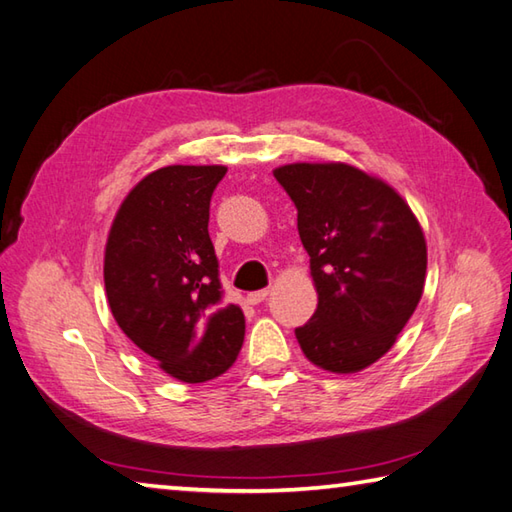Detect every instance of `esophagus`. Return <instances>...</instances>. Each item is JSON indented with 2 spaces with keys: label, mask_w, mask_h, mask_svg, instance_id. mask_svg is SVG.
<instances>
[{
  "label": "esophagus",
  "mask_w": 512,
  "mask_h": 512,
  "mask_svg": "<svg viewBox=\"0 0 512 512\" xmlns=\"http://www.w3.org/2000/svg\"><path fill=\"white\" fill-rule=\"evenodd\" d=\"M268 297V288H262V291H253V293H248V304H259V302H264Z\"/></svg>",
  "instance_id": "34e87169"
}]
</instances>
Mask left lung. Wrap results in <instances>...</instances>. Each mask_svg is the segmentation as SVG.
Masks as SVG:
<instances>
[{"mask_svg": "<svg viewBox=\"0 0 512 512\" xmlns=\"http://www.w3.org/2000/svg\"><path fill=\"white\" fill-rule=\"evenodd\" d=\"M297 208L318 309L295 329L304 356L353 374L392 349L423 295V230L394 188L345 163L273 172Z\"/></svg>", "mask_w": 512, "mask_h": 512, "instance_id": "1", "label": "left lung"}]
</instances>
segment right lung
Masks as SVG:
<instances>
[{
    "label": "right lung",
    "instance_id": "right-lung-1",
    "mask_svg": "<svg viewBox=\"0 0 512 512\" xmlns=\"http://www.w3.org/2000/svg\"><path fill=\"white\" fill-rule=\"evenodd\" d=\"M224 165H167L127 194L109 230L105 288L125 336L183 383L224 374L244 345V313L224 304L208 235Z\"/></svg>",
    "mask_w": 512,
    "mask_h": 512
}]
</instances>
